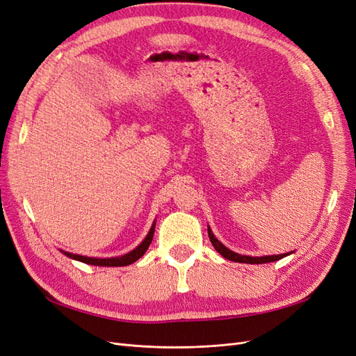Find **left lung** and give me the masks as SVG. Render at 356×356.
I'll use <instances>...</instances> for the list:
<instances>
[{
  "instance_id": "left-lung-1",
  "label": "left lung",
  "mask_w": 356,
  "mask_h": 356,
  "mask_svg": "<svg viewBox=\"0 0 356 356\" xmlns=\"http://www.w3.org/2000/svg\"><path fill=\"white\" fill-rule=\"evenodd\" d=\"M208 236L211 239V243L213 245L215 250H217L224 258H227L230 261H236V263H246V264H263V263H272V261H277L281 258L289 255L288 254H279V255H264V257H250V255H241L238 252H233L232 250H229L227 246H224L217 238H215L211 227L208 225Z\"/></svg>"
}]
</instances>
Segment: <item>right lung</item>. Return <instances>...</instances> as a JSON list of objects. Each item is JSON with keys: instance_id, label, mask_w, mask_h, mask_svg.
<instances>
[{"instance_id": "1", "label": "right lung", "mask_w": 356, "mask_h": 356, "mask_svg": "<svg viewBox=\"0 0 356 356\" xmlns=\"http://www.w3.org/2000/svg\"><path fill=\"white\" fill-rule=\"evenodd\" d=\"M154 229H156V221L153 222L152 229H149L148 234L145 236V239L139 243L134 251L127 252L122 257H111V258H93V257H84V255H77V254H71V252H67V251H62L63 254H65L67 257L72 258V260H77V261H81V263H86V264H92V266H104V267H120V266H129L135 263L136 260H139L141 258L145 251L148 250L149 243H152L153 241V236H154Z\"/></svg>"}]
</instances>
